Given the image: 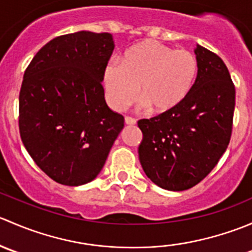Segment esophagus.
I'll return each instance as SVG.
<instances>
[{"instance_id": "obj_1", "label": "esophagus", "mask_w": 252, "mask_h": 252, "mask_svg": "<svg viewBox=\"0 0 252 252\" xmlns=\"http://www.w3.org/2000/svg\"><path fill=\"white\" fill-rule=\"evenodd\" d=\"M126 126H134V124H136V121L134 118H131V117H126Z\"/></svg>"}]
</instances>
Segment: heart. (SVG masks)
Instances as JSON below:
<instances>
[{
    "label": "heart",
    "mask_w": 252,
    "mask_h": 252,
    "mask_svg": "<svg viewBox=\"0 0 252 252\" xmlns=\"http://www.w3.org/2000/svg\"><path fill=\"white\" fill-rule=\"evenodd\" d=\"M197 74V60L190 51L146 41L126 51L121 63L105 70V90L114 110H123L139 94L155 113L177 108L187 98Z\"/></svg>",
    "instance_id": "1"
}]
</instances>
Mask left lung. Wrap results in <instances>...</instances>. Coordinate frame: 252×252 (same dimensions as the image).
I'll use <instances>...</instances> for the list:
<instances>
[{"label": "left lung", "instance_id": "obj_1", "mask_svg": "<svg viewBox=\"0 0 252 252\" xmlns=\"http://www.w3.org/2000/svg\"><path fill=\"white\" fill-rule=\"evenodd\" d=\"M197 75L191 91L174 110L140 119L139 159L159 188L183 191L215 168L229 145L235 88L220 57L197 45Z\"/></svg>", "mask_w": 252, "mask_h": 252}]
</instances>
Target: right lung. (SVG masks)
Instances as JSON below:
<instances>
[{"instance_id": "add662e5", "label": "right lung", "mask_w": 252, "mask_h": 252, "mask_svg": "<svg viewBox=\"0 0 252 252\" xmlns=\"http://www.w3.org/2000/svg\"><path fill=\"white\" fill-rule=\"evenodd\" d=\"M114 50L110 32H78L35 55L19 93V133L35 163L68 187L97 177L124 126L102 86Z\"/></svg>"}]
</instances>
